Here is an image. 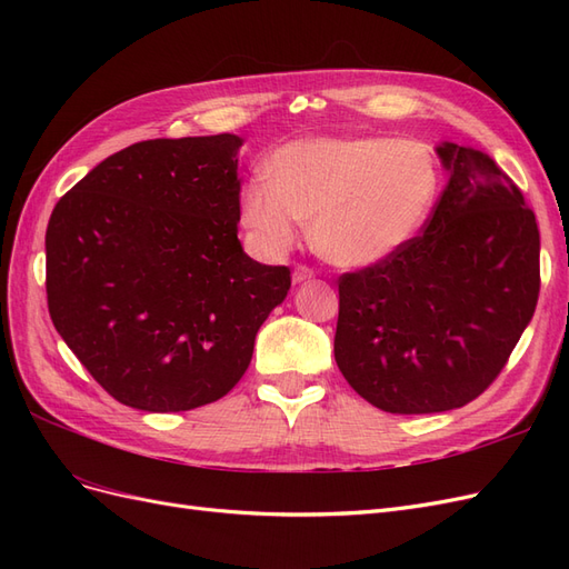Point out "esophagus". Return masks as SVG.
<instances>
[{
    "instance_id": "obj_1",
    "label": "esophagus",
    "mask_w": 569,
    "mask_h": 569,
    "mask_svg": "<svg viewBox=\"0 0 569 569\" xmlns=\"http://www.w3.org/2000/svg\"><path fill=\"white\" fill-rule=\"evenodd\" d=\"M313 278H316V272H313V268H308V266H297L295 272H291V280H295V284L308 282V280H313Z\"/></svg>"
}]
</instances>
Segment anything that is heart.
<instances>
[{
	"label": "heart",
	"mask_w": 569,
	"mask_h": 569,
	"mask_svg": "<svg viewBox=\"0 0 569 569\" xmlns=\"http://www.w3.org/2000/svg\"><path fill=\"white\" fill-rule=\"evenodd\" d=\"M266 180H251L239 218L256 244L282 253L311 222V242L327 261L366 268L420 234L441 192L435 149L380 134L303 137L272 153Z\"/></svg>",
	"instance_id": "1"
}]
</instances>
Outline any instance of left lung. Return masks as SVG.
<instances>
[{
	"instance_id": "8db88e82",
	"label": "left lung",
	"mask_w": 569,
	"mask_h": 569,
	"mask_svg": "<svg viewBox=\"0 0 569 569\" xmlns=\"http://www.w3.org/2000/svg\"><path fill=\"white\" fill-rule=\"evenodd\" d=\"M422 232L339 274L335 360L372 406L422 416L468 406L506 368L539 301V226L489 153L446 142Z\"/></svg>"
}]
</instances>
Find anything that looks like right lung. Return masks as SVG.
<instances>
[{"mask_svg": "<svg viewBox=\"0 0 569 569\" xmlns=\"http://www.w3.org/2000/svg\"><path fill=\"white\" fill-rule=\"evenodd\" d=\"M239 147L234 134L137 142L51 211V322L118 403L180 412L222 399L287 297L289 268L251 261L237 239Z\"/></svg>", "mask_w": 569, "mask_h": 569, "instance_id": "obj_1", "label": "right lung"}]
</instances>
